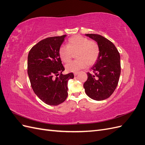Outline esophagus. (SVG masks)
<instances>
[{"instance_id":"esophagus-1","label":"esophagus","mask_w":145,"mask_h":145,"mask_svg":"<svg viewBox=\"0 0 145 145\" xmlns=\"http://www.w3.org/2000/svg\"><path fill=\"white\" fill-rule=\"evenodd\" d=\"M78 72H74V76H77V75H78Z\"/></svg>"}]
</instances>
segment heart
<instances>
[{"mask_svg": "<svg viewBox=\"0 0 145 145\" xmlns=\"http://www.w3.org/2000/svg\"><path fill=\"white\" fill-rule=\"evenodd\" d=\"M76 52L77 60L65 66L69 72H77L88 65L95 63L100 54V48L95 41L82 36H74L69 39L67 46H61L59 51L60 59L66 63L71 60L72 54Z\"/></svg>", "mask_w": 145, "mask_h": 145, "instance_id": "obj_1", "label": "heart"}]
</instances>
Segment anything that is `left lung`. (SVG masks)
I'll list each match as a JSON object with an SVG mask.
<instances>
[{"instance_id": "8db88e82", "label": "left lung", "mask_w": 145, "mask_h": 145, "mask_svg": "<svg viewBox=\"0 0 145 145\" xmlns=\"http://www.w3.org/2000/svg\"><path fill=\"white\" fill-rule=\"evenodd\" d=\"M97 43L100 54L97 60L88 72L83 84L86 95L94 100H103L110 97L118 85L121 72L120 56L115 45L107 39L95 34H86Z\"/></svg>"}]
</instances>
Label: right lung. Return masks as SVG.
Returning <instances> with one entry per match:
<instances>
[{
  "label": "right lung",
  "instance_id": "obj_1",
  "mask_svg": "<svg viewBox=\"0 0 145 145\" xmlns=\"http://www.w3.org/2000/svg\"><path fill=\"white\" fill-rule=\"evenodd\" d=\"M67 35L48 37L38 42L28 56L31 85L42 102L51 106L63 103L68 96V82L73 73L63 75L59 51Z\"/></svg>",
  "mask_w": 145,
  "mask_h": 145
}]
</instances>
